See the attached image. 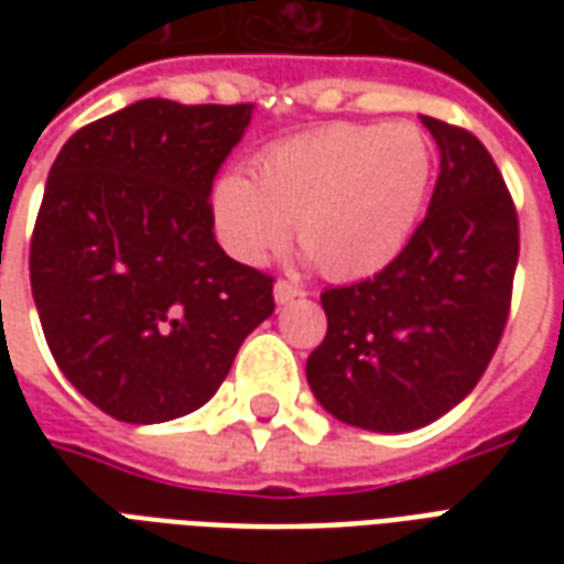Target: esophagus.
Returning a JSON list of instances; mask_svg holds the SVG:
<instances>
[{
    "instance_id": "obj_1",
    "label": "esophagus",
    "mask_w": 564,
    "mask_h": 564,
    "mask_svg": "<svg viewBox=\"0 0 564 564\" xmlns=\"http://www.w3.org/2000/svg\"><path fill=\"white\" fill-rule=\"evenodd\" d=\"M299 295H305V290L299 286L295 281H278L274 283V299H278V305H286V302H293Z\"/></svg>"
}]
</instances>
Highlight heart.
<instances>
[{
	"mask_svg": "<svg viewBox=\"0 0 564 564\" xmlns=\"http://www.w3.org/2000/svg\"><path fill=\"white\" fill-rule=\"evenodd\" d=\"M435 174V150L414 123H335L259 153L250 181L214 186L223 245L265 262L293 235L326 278H362L399 257Z\"/></svg>",
	"mask_w": 564,
	"mask_h": 564,
	"instance_id": "heart-1",
	"label": "heart"
}]
</instances>
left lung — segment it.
Here are the masks:
<instances>
[{"label":"left lung","mask_w":564,"mask_h":564,"mask_svg":"<svg viewBox=\"0 0 564 564\" xmlns=\"http://www.w3.org/2000/svg\"><path fill=\"white\" fill-rule=\"evenodd\" d=\"M441 148L429 210L390 265L319 295L326 338L307 383L341 423L414 432L484 378L505 335L520 259V220L496 160L468 129L435 117Z\"/></svg>","instance_id":"8db88e82"}]
</instances>
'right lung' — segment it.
I'll use <instances>...</instances> for the list:
<instances>
[{"label":"right lung","mask_w":564,"mask_h":564,"mask_svg":"<svg viewBox=\"0 0 564 564\" xmlns=\"http://www.w3.org/2000/svg\"><path fill=\"white\" fill-rule=\"evenodd\" d=\"M250 111L141 99L80 127L51 165L32 299L59 371L120 423L202 408L274 314V278L210 232V184Z\"/></svg>","instance_id":"obj_1"}]
</instances>
